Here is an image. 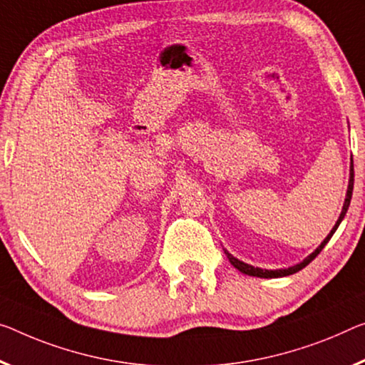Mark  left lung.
<instances>
[{
  "instance_id": "left-lung-1",
  "label": "left lung",
  "mask_w": 365,
  "mask_h": 365,
  "mask_svg": "<svg viewBox=\"0 0 365 365\" xmlns=\"http://www.w3.org/2000/svg\"><path fill=\"white\" fill-rule=\"evenodd\" d=\"M352 187H354V165H352V160H351V173H349V186H347V192H346V199H344V205H343V210H341V215H339V218H338V222H336V225L333 227V230L331 232H329V235L327 238L323 240V243L318 246V248L313 251V253L310 255V256H307L304 261L302 262H299V264H295V266H292V267H287V269H276V271H269V269H261V267H253V266H250V264H246V262H243V261H240V259H237V257L235 256H232L228 253V251L225 250V255H227V257L230 259V262H232V264L238 269L240 272H243V274H246V276H255V277H264V279H274V277H284V276H290V274H295V272H299L300 269H304L307 264H310V262L315 259V257L322 253V250L324 248V245L328 243L329 240H331V237H333V233L336 232V230H338V227H339V223L343 222V218H344V215H346V212H347V209H349V204H351V197H352Z\"/></svg>"
}]
</instances>
